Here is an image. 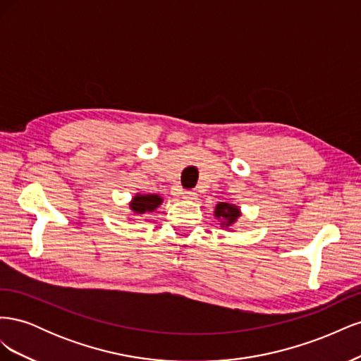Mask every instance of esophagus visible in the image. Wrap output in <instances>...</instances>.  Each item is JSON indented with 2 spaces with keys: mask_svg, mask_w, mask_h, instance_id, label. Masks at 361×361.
Returning a JSON list of instances; mask_svg holds the SVG:
<instances>
[{
  "mask_svg": "<svg viewBox=\"0 0 361 361\" xmlns=\"http://www.w3.org/2000/svg\"><path fill=\"white\" fill-rule=\"evenodd\" d=\"M182 197L185 200H194V199H197V192H195V191H185L182 194Z\"/></svg>",
  "mask_w": 361,
  "mask_h": 361,
  "instance_id": "34e87169",
  "label": "esophagus"
}]
</instances>
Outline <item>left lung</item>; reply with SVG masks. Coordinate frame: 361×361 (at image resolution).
<instances>
[{"mask_svg": "<svg viewBox=\"0 0 361 361\" xmlns=\"http://www.w3.org/2000/svg\"><path fill=\"white\" fill-rule=\"evenodd\" d=\"M243 215L239 206L233 203L220 202L214 209V216L220 221V227L226 228V231H233V226L238 223V218Z\"/></svg>", "mask_w": 361, "mask_h": 361, "instance_id": "1", "label": "left lung"}]
</instances>
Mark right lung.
I'll use <instances>...</instances> for the list:
<instances>
[{
	"instance_id": "obj_1",
	"label": "right lung",
	"mask_w": 361,
	"mask_h": 361,
	"mask_svg": "<svg viewBox=\"0 0 361 361\" xmlns=\"http://www.w3.org/2000/svg\"><path fill=\"white\" fill-rule=\"evenodd\" d=\"M164 202L159 194H140L137 192L129 202V211L133 215H145L157 211V207Z\"/></svg>"
}]
</instances>
